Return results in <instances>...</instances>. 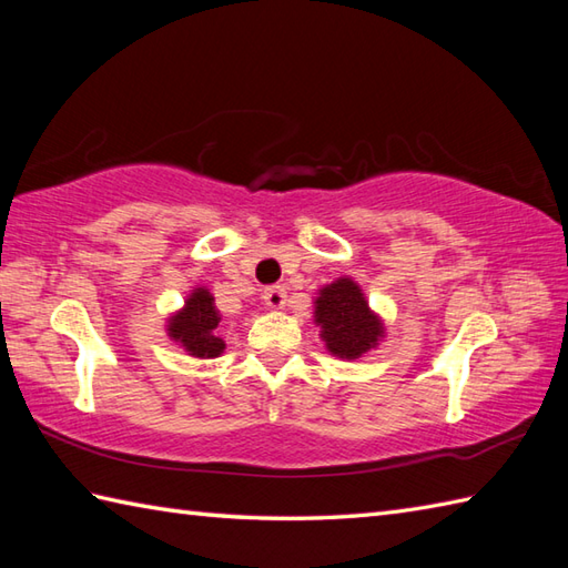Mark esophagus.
I'll return each instance as SVG.
<instances>
[{
    "label": "esophagus",
    "mask_w": 568,
    "mask_h": 568,
    "mask_svg": "<svg viewBox=\"0 0 568 568\" xmlns=\"http://www.w3.org/2000/svg\"><path fill=\"white\" fill-rule=\"evenodd\" d=\"M285 297H287L285 285H271V287H265V291H263L265 305L273 307V310H281L285 305Z\"/></svg>",
    "instance_id": "obj_1"
}]
</instances>
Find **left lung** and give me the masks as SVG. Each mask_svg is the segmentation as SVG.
I'll use <instances>...</instances> for the list:
<instances>
[{
    "mask_svg": "<svg viewBox=\"0 0 568 568\" xmlns=\"http://www.w3.org/2000/svg\"><path fill=\"white\" fill-rule=\"evenodd\" d=\"M315 320L322 324V339L329 352L342 358H358L383 336L381 320L368 310L364 293L348 277L322 287Z\"/></svg>",
    "mask_w": 568,
    "mask_h": 568,
    "instance_id": "1",
    "label": "left lung"
}]
</instances>
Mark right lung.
<instances>
[{"instance_id":"right-lung-1","label":"right lung","mask_w":568,"mask_h":568,"mask_svg":"<svg viewBox=\"0 0 568 568\" xmlns=\"http://www.w3.org/2000/svg\"><path fill=\"white\" fill-rule=\"evenodd\" d=\"M220 310L214 307V297L197 287L195 293L187 297L185 307L168 322V334L175 342L183 344L190 356L197 358H214L224 352V342L214 336L216 324H220Z\"/></svg>"}]
</instances>
